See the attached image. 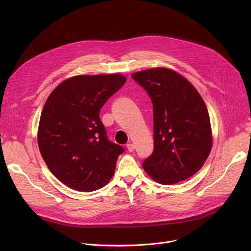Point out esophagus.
Returning <instances> with one entry per match:
<instances>
[{
  "mask_svg": "<svg viewBox=\"0 0 251 251\" xmlns=\"http://www.w3.org/2000/svg\"><path fill=\"white\" fill-rule=\"evenodd\" d=\"M127 150H128V151L132 152L134 151V144L133 143H128L127 144Z\"/></svg>",
  "mask_w": 251,
  "mask_h": 251,
  "instance_id": "34e87169",
  "label": "esophagus"
}]
</instances>
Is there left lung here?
Instances as JSON below:
<instances>
[{
  "label": "left lung",
  "instance_id": "left-lung-1",
  "mask_svg": "<svg viewBox=\"0 0 251 251\" xmlns=\"http://www.w3.org/2000/svg\"><path fill=\"white\" fill-rule=\"evenodd\" d=\"M153 105V151L142 163L165 185L185 180L205 163L212 150L209 115L199 91L179 73L153 68L132 74Z\"/></svg>",
  "mask_w": 251,
  "mask_h": 251
}]
</instances>
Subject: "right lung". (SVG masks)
Instances as JSON below:
<instances>
[{
    "instance_id": "add662e5",
    "label": "right lung",
    "mask_w": 251,
    "mask_h": 251,
    "mask_svg": "<svg viewBox=\"0 0 251 251\" xmlns=\"http://www.w3.org/2000/svg\"><path fill=\"white\" fill-rule=\"evenodd\" d=\"M126 82L121 74L78 75L66 79L48 98L37 142L50 172L68 187L90 192L114 175L124 149L110 141L100 111Z\"/></svg>"
}]
</instances>
